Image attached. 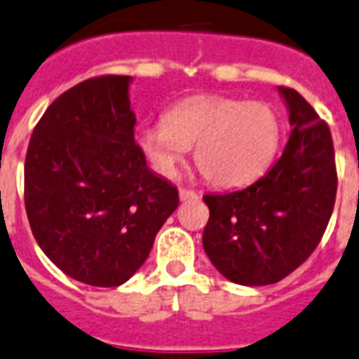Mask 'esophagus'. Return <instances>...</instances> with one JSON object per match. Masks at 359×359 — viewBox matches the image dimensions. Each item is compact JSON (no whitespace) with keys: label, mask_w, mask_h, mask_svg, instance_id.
Wrapping results in <instances>:
<instances>
[{"label":"esophagus","mask_w":359,"mask_h":359,"mask_svg":"<svg viewBox=\"0 0 359 359\" xmlns=\"http://www.w3.org/2000/svg\"><path fill=\"white\" fill-rule=\"evenodd\" d=\"M194 198H198V194L194 193V191H191V189H180V200H182V202Z\"/></svg>","instance_id":"obj_1"}]
</instances>
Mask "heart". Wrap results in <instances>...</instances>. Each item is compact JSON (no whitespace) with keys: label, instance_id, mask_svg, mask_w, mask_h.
Returning a JSON list of instances; mask_svg holds the SVG:
<instances>
[{"label":"heart","instance_id":"b5f03b06","mask_svg":"<svg viewBox=\"0 0 359 359\" xmlns=\"http://www.w3.org/2000/svg\"><path fill=\"white\" fill-rule=\"evenodd\" d=\"M283 125L268 102L202 95L168 110L165 125L136 133V148L157 174L172 177L194 148L193 159L215 187L234 189L255 182L273 163Z\"/></svg>","mask_w":359,"mask_h":359}]
</instances>
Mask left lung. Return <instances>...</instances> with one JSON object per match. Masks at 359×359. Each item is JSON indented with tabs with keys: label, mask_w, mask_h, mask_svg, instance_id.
<instances>
[{
	"label": "left lung",
	"mask_w": 359,
	"mask_h": 359,
	"mask_svg": "<svg viewBox=\"0 0 359 359\" xmlns=\"http://www.w3.org/2000/svg\"><path fill=\"white\" fill-rule=\"evenodd\" d=\"M277 91L292 127L280 159L247 187L204 196L205 255L243 286L273 285L302 266L326 230L337 193L327 125L298 91Z\"/></svg>",
	"instance_id": "left-lung-1"
}]
</instances>
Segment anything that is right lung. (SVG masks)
Returning <instances> with one entry per match:
<instances>
[{
    "instance_id": "right-lung-1",
    "label": "right lung",
    "mask_w": 359,
    "mask_h": 359,
    "mask_svg": "<svg viewBox=\"0 0 359 359\" xmlns=\"http://www.w3.org/2000/svg\"><path fill=\"white\" fill-rule=\"evenodd\" d=\"M133 76H99L60 95L33 130L24 168L29 226L71 279L119 286L146 262L177 189L135 144Z\"/></svg>"
}]
</instances>
